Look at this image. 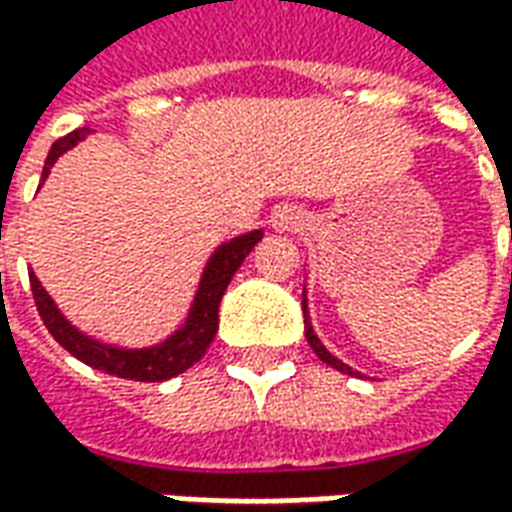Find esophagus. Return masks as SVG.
Returning a JSON list of instances; mask_svg holds the SVG:
<instances>
[{
  "label": "esophagus",
  "instance_id": "34e87169",
  "mask_svg": "<svg viewBox=\"0 0 512 512\" xmlns=\"http://www.w3.org/2000/svg\"><path fill=\"white\" fill-rule=\"evenodd\" d=\"M296 222H299V216H296V211L288 208V205H279V208H274V213H271V227H274V230H290V227H296Z\"/></svg>",
  "mask_w": 512,
  "mask_h": 512
}]
</instances>
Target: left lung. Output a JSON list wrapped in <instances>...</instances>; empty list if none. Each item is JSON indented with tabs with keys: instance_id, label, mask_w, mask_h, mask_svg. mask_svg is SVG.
Here are the masks:
<instances>
[{
	"instance_id": "1",
	"label": "left lung",
	"mask_w": 512,
	"mask_h": 512,
	"mask_svg": "<svg viewBox=\"0 0 512 512\" xmlns=\"http://www.w3.org/2000/svg\"><path fill=\"white\" fill-rule=\"evenodd\" d=\"M301 310H304V337H307V343H310V348L318 354V359L321 362H326L329 367H334V370H340V373H345V376H362L359 370H354V367H348L343 362V359H337L334 354H329L326 351V345L318 340V334H315V329H312V321H310V307H307V288H304V293H301Z\"/></svg>"
}]
</instances>
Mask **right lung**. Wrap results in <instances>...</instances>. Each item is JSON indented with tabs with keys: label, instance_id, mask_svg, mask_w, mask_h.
<instances>
[{
	"label": "right lung",
	"instance_id": "obj_1",
	"mask_svg": "<svg viewBox=\"0 0 512 512\" xmlns=\"http://www.w3.org/2000/svg\"><path fill=\"white\" fill-rule=\"evenodd\" d=\"M87 134H90V128H79V131L62 136L51 145L46 164H43V180L49 178L57 158L79 145ZM260 238H263V230H249V233L235 235L230 241L216 246L205 268H202L200 285H197V293L191 299L186 321L180 323L169 337H164L161 343L145 345V348H123V345L95 340L90 334H84L82 329H76L62 315L60 307L54 304L46 288L40 285V279L35 277V271L29 274V285H32V296L38 304L40 318L46 323L51 337L79 362L95 367L101 373H109V376L128 378V381H167V378L180 376L183 370H189L194 362H200L205 356L208 345L216 337V329H219V304H222L224 290Z\"/></svg>",
	"mask_w": 512,
	"mask_h": 512
}]
</instances>
